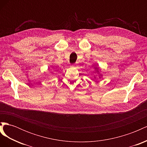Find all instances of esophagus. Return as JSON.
I'll return each mask as SVG.
<instances>
[{"label":"esophagus","instance_id":"34e87169","mask_svg":"<svg viewBox=\"0 0 147 147\" xmlns=\"http://www.w3.org/2000/svg\"><path fill=\"white\" fill-rule=\"evenodd\" d=\"M77 65H75V64H74V65H72V67H76Z\"/></svg>","mask_w":147,"mask_h":147}]
</instances>
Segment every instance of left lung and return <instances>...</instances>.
I'll return each mask as SVG.
<instances>
[{
  "label": "left lung",
  "instance_id": "8db88e82",
  "mask_svg": "<svg viewBox=\"0 0 147 147\" xmlns=\"http://www.w3.org/2000/svg\"><path fill=\"white\" fill-rule=\"evenodd\" d=\"M94 70H95V73H96L97 75H99V78H101L102 75L100 74L101 69L99 68V67H98L97 65L96 66V65H94ZM94 78H96V76H94Z\"/></svg>",
  "mask_w": 147,
  "mask_h": 147
}]
</instances>
